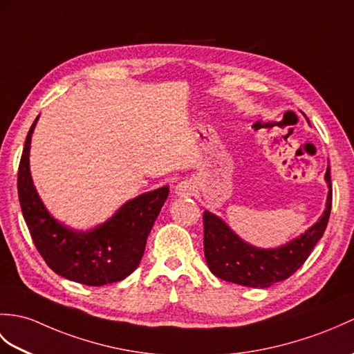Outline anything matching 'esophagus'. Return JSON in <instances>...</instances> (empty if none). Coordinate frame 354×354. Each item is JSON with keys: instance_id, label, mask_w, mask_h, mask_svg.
Here are the masks:
<instances>
[{"instance_id": "34e87169", "label": "esophagus", "mask_w": 354, "mask_h": 354, "mask_svg": "<svg viewBox=\"0 0 354 354\" xmlns=\"http://www.w3.org/2000/svg\"><path fill=\"white\" fill-rule=\"evenodd\" d=\"M175 193L180 197L192 196L194 193V187L192 185L190 180H180V183L175 187Z\"/></svg>"}]
</instances>
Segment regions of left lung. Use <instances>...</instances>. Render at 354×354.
I'll use <instances>...</instances> for the list:
<instances>
[{
	"mask_svg": "<svg viewBox=\"0 0 354 354\" xmlns=\"http://www.w3.org/2000/svg\"><path fill=\"white\" fill-rule=\"evenodd\" d=\"M309 122V120H308ZM328 187L326 209L314 226L277 249H258L243 241L223 220L209 211L203 212V252L212 274L226 282L250 288H267L294 274L309 258L323 236L332 209L330 169L327 167Z\"/></svg>",
	"mask_w": 354,
	"mask_h": 354,
	"instance_id": "8db88e82",
	"label": "left lung"
}]
</instances>
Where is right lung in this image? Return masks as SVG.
I'll use <instances>...</instances> for the list:
<instances>
[{"mask_svg": "<svg viewBox=\"0 0 354 354\" xmlns=\"http://www.w3.org/2000/svg\"><path fill=\"white\" fill-rule=\"evenodd\" d=\"M37 119L27 134L18 169L19 203L32 243L48 267L69 281L88 286L122 281L142 261L146 238L167 199L169 187L123 203L116 214L92 231H72L49 214L32 185L30 143Z\"/></svg>", "mask_w": 354, "mask_h": 354, "instance_id": "right-lung-1", "label": "right lung"}]
</instances>
